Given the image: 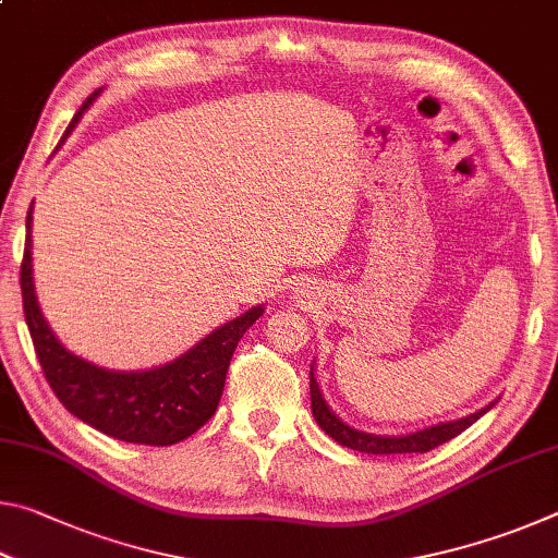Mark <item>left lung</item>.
<instances>
[{
    "instance_id": "8db88e82",
    "label": "left lung",
    "mask_w": 558,
    "mask_h": 558,
    "mask_svg": "<svg viewBox=\"0 0 558 558\" xmlns=\"http://www.w3.org/2000/svg\"><path fill=\"white\" fill-rule=\"evenodd\" d=\"M310 401H313V415L317 421V426L323 428L329 438H335L339 446H344L349 450L356 452H369V456H396V452H428L433 448L442 446L450 438L460 436L462 430L470 428L480 415H485L493 403H487L485 409H480L470 415H462L458 421H446V423H436V426L405 433V436H379V433H366L359 430L354 426H349L339 415L329 409V403L325 401V393L319 389V381L315 376V362L310 366Z\"/></svg>"
}]
</instances>
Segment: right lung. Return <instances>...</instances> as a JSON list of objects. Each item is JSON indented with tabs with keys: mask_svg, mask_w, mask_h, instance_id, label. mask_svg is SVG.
Segmentation results:
<instances>
[{
	"mask_svg": "<svg viewBox=\"0 0 558 558\" xmlns=\"http://www.w3.org/2000/svg\"><path fill=\"white\" fill-rule=\"evenodd\" d=\"M100 93L102 88L83 102L63 140L71 135L83 112L93 106ZM32 211L34 206L26 216L22 260L24 317L46 381L59 396V401L75 418L106 436L140 442V446H174L199 430L221 401L226 372H229L235 347L253 323L266 313V307L256 305L245 310L243 315L216 327L214 332L167 364L137 372L106 369V366L93 364L65 349L61 339L53 335L51 325L46 323L34 288Z\"/></svg>",
	"mask_w": 558,
	"mask_h": 558,
	"instance_id": "right-lung-1",
	"label": "right lung"
}]
</instances>
